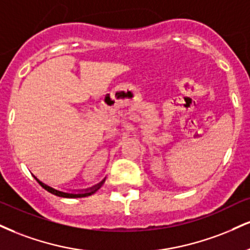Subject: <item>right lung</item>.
Returning a JSON list of instances; mask_svg holds the SVG:
<instances>
[{"mask_svg":"<svg viewBox=\"0 0 250 250\" xmlns=\"http://www.w3.org/2000/svg\"><path fill=\"white\" fill-rule=\"evenodd\" d=\"M32 176H34V178L37 180L39 183V185L42 186V188H44L45 190L49 191L50 193L55 194V195H58V197H62V198H83V197H88V195H92L93 193H95L96 191L99 190V188H101L102 184L104 183V180H101L99 184H96L94 186H92V188H85V190H80V191H64V190H59V188H53V186H51L50 184H47V183L43 182L42 179H39L37 176L34 172H31Z\"/></svg>","mask_w":250,"mask_h":250,"instance_id":"obj_1","label":"right lung"}]
</instances>
